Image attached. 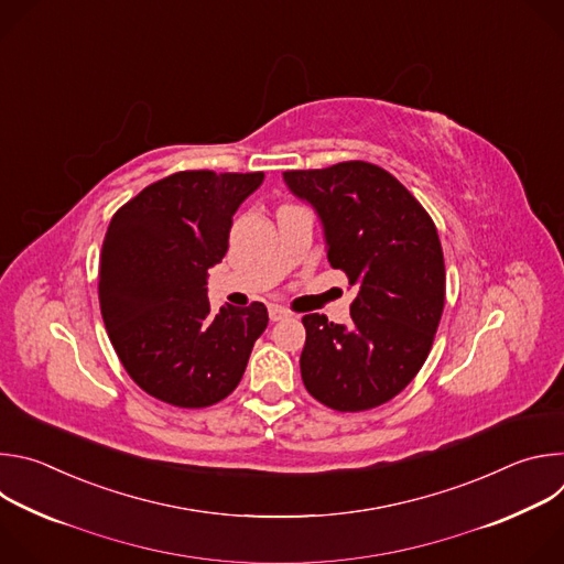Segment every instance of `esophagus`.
I'll use <instances>...</instances> for the list:
<instances>
[{"instance_id":"1","label":"esophagus","mask_w":564,"mask_h":564,"mask_svg":"<svg viewBox=\"0 0 564 564\" xmlns=\"http://www.w3.org/2000/svg\"><path fill=\"white\" fill-rule=\"evenodd\" d=\"M290 316V312L285 310V307H281V305H270V318L272 321H281V318H288Z\"/></svg>"}]
</instances>
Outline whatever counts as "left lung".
<instances>
[{
	"instance_id": "left-lung-1",
	"label": "left lung",
	"mask_w": 564,
	"mask_h": 564,
	"mask_svg": "<svg viewBox=\"0 0 564 564\" xmlns=\"http://www.w3.org/2000/svg\"><path fill=\"white\" fill-rule=\"evenodd\" d=\"M283 181L318 216L330 265L357 285L348 326L303 316V383L341 413L381 406L420 372L440 326L437 229L404 185L364 160L285 172Z\"/></svg>"
}]
</instances>
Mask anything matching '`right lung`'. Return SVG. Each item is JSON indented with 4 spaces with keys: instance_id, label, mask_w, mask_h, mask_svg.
<instances>
[{
    "instance_id": "obj_1",
    "label": "right lung",
    "mask_w": 564,
    "mask_h": 564,
    "mask_svg": "<svg viewBox=\"0 0 564 564\" xmlns=\"http://www.w3.org/2000/svg\"><path fill=\"white\" fill-rule=\"evenodd\" d=\"M265 174L178 172L116 212L100 254V310L129 377L181 409L225 399L246 372L268 307L212 312L207 270L223 261L236 209Z\"/></svg>"
}]
</instances>
